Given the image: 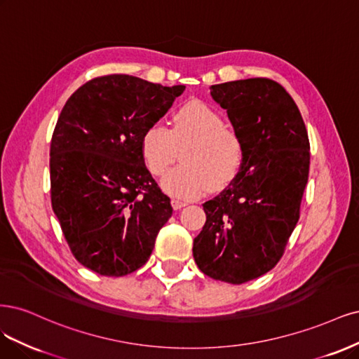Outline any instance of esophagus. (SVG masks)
<instances>
[{"label": "esophagus", "instance_id": "obj_1", "mask_svg": "<svg viewBox=\"0 0 359 359\" xmlns=\"http://www.w3.org/2000/svg\"><path fill=\"white\" fill-rule=\"evenodd\" d=\"M171 205H172V209L180 210L182 207L188 205V201H187V200H180V198H172V200H171Z\"/></svg>", "mask_w": 359, "mask_h": 359}]
</instances>
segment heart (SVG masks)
Masks as SVG:
<instances>
[{
	"label": "heart",
	"mask_w": 359,
	"mask_h": 359,
	"mask_svg": "<svg viewBox=\"0 0 359 359\" xmlns=\"http://www.w3.org/2000/svg\"><path fill=\"white\" fill-rule=\"evenodd\" d=\"M172 128L150 125L142 154L154 176H163L183 150L182 165L168 171L163 188L177 198H194L207 188H224L243 164V142L209 104L192 100L172 114Z\"/></svg>",
	"instance_id": "heart-1"
}]
</instances>
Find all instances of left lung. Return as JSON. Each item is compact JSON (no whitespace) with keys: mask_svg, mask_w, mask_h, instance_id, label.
<instances>
[{"mask_svg":"<svg viewBox=\"0 0 359 359\" xmlns=\"http://www.w3.org/2000/svg\"><path fill=\"white\" fill-rule=\"evenodd\" d=\"M243 142L236 179L205 201V224L194 238V259L215 280L240 285L270 271L299 219L309 179L304 121L285 88L270 79L210 86Z\"/></svg>","mask_w":359,"mask_h":359,"instance_id":"1","label":"left lung"}]
</instances>
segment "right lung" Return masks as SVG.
<instances>
[{"label": "right lung", "instance_id": "obj_1", "mask_svg": "<svg viewBox=\"0 0 359 359\" xmlns=\"http://www.w3.org/2000/svg\"><path fill=\"white\" fill-rule=\"evenodd\" d=\"M183 90L111 74L65 102L50 143L52 209L83 267L121 277L147 262L172 207L144 165L142 137Z\"/></svg>", "mask_w": 359, "mask_h": 359}]
</instances>
